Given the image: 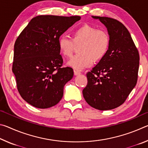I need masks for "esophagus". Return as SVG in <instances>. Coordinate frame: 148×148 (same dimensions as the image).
Wrapping results in <instances>:
<instances>
[{
	"mask_svg": "<svg viewBox=\"0 0 148 148\" xmlns=\"http://www.w3.org/2000/svg\"><path fill=\"white\" fill-rule=\"evenodd\" d=\"M74 73L75 76H77V75H79L80 74H81L79 71H74Z\"/></svg>",
	"mask_w": 148,
	"mask_h": 148,
	"instance_id": "34e87169",
	"label": "esophagus"
}]
</instances>
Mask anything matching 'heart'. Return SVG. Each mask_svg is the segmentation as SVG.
I'll list each match as a JSON object with an SVG mask.
<instances>
[{
    "mask_svg": "<svg viewBox=\"0 0 148 148\" xmlns=\"http://www.w3.org/2000/svg\"><path fill=\"white\" fill-rule=\"evenodd\" d=\"M60 53L69 58L71 57L76 46L78 54L74 56L67 64L77 71H82L92 65L93 61H99L108 51L110 37L103 30L84 24L74 29L71 39L61 36L57 42Z\"/></svg>",
    "mask_w": 148,
    "mask_h": 148,
    "instance_id": "1",
    "label": "heart"
}]
</instances>
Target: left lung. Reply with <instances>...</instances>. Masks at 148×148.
Instances as JSON below:
<instances>
[{
	"mask_svg": "<svg viewBox=\"0 0 148 148\" xmlns=\"http://www.w3.org/2000/svg\"><path fill=\"white\" fill-rule=\"evenodd\" d=\"M106 27L110 46L106 56L87 74L83 90L86 101L99 110L119 106L137 82L140 57L131 34L123 25L107 17L92 16Z\"/></svg>",
	"mask_w": 148,
	"mask_h": 148,
	"instance_id": "8db88e82",
	"label": "left lung"
}]
</instances>
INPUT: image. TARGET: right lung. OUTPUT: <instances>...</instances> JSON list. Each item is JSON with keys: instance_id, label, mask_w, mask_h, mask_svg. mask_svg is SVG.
Listing matches in <instances>:
<instances>
[{"instance_id": "right-lung-1", "label": "right lung", "mask_w": 148, "mask_h": 148, "mask_svg": "<svg viewBox=\"0 0 148 148\" xmlns=\"http://www.w3.org/2000/svg\"><path fill=\"white\" fill-rule=\"evenodd\" d=\"M80 16H38L21 32L14 45L12 72L22 98L34 107L48 108L63 96L64 85L74 76L57 46L60 36Z\"/></svg>"}]
</instances>
